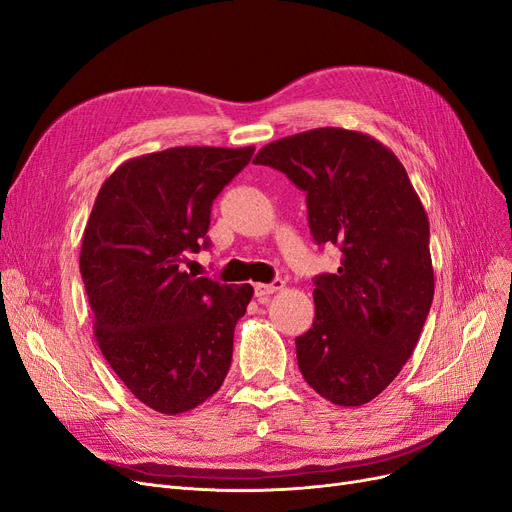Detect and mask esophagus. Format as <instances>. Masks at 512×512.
Returning <instances> with one entry per match:
<instances>
[{
  "instance_id": "34e87169",
  "label": "esophagus",
  "mask_w": 512,
  "mask_h": 512,
  "mask_svg": "<svg viewBox=\"0 0 512 512\" xmlns=\"http://www.w3.org/2000/svg\"><path fill=\"white\" fill-rule=\"evenodd\" d=\"M282 289H285V280H280V278L272 280L270 285H263V282H257V285H255V295L259 297V301H268L270 295H274V293H278Z\"/></svg>"
}]
</instances>
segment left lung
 <instances>
[{"mask_svg": "<svg viewBox=\"0 0 512 512\" xmlns=\"http://www.w3.org/2000/svg\"><path fill=\"white\" fill-rule=\"evenodd\" d=\"M253 162L304 189L316 244L342 251L335 274L314 278V323L295 339L299 371L333 405H365L401 373L430 312L424 206L399 158L365 132L306 130Z\"/></svg>", "mask_w": 512, "mask_h": 512, "instance_id": "obj_1", "label": "left lung"}]
</instances>
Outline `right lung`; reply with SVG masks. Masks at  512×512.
I'll list each match as a JSON object with an SVG mask.
<instances>
[{
  "instance_id": "1",
  "label": "right lung",
  "mask_w": 512,
  "mask_h": 512,
  "mask_svg": "<svg viewBox=\"0 0 512 512\" xmlns=\"http://www.w3.org/2000/svg\"><path fill=\"white\" fill-rule=\"evenodd\" d=\"M255 147H170L132 158L101 185L80 272L94 337L137 399L177 415L213 396L232 363L234 329L251 285L183 272L208 249L211 206Z\"/></svg>"
}]
</instances>
